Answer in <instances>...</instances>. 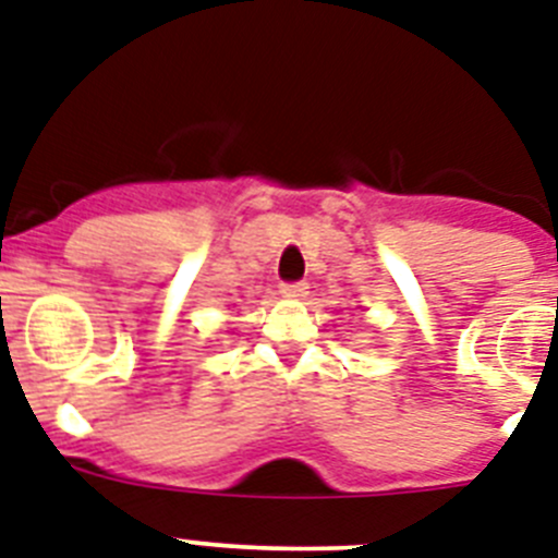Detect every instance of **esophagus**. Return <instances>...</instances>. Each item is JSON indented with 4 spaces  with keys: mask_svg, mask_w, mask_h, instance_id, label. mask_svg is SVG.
<instances>
[{
    "mask_svg": "<svg viewBox=\"0 0 558 558\" xmlns=\"http://www.w3.org/2000/svg\"><path fill=\"white\" fill-rule=\"evenodd\" d=\"M279 290H282V296L302 299V296H307V282H284Z\"/></svg>",
    "mask_w": 558,
    "mask_h": 558,
    "instance_id": "1",
    "label": "esophagus"
}]
</instances>
